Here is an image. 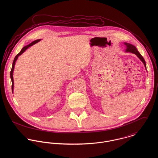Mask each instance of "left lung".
Wrapping results in <instances>:
<instances>
[{
    "label": "left lung",
    "mask_w": 158,
    "mask_h": 158,
    "mask_svg": "<svg viewBox=\"0 0 158 158\" xmlns=\"http://www.w3.org/2000/svg\"><path fill=\"white\" fill-rule=\"evenodd\" d=\"M125 44L127 45V49H126V51L128 52H131L133 53H135L139 58V59L143 62V63L145 65V67H146V63H145V60L143 59L142 56L140 55V53L139 52V51L137 50V49L136 48L135 46H134L132 44H128V43H125Z\"/></svg>",
    "instance_id": "8db88e82"
}]
</instances>
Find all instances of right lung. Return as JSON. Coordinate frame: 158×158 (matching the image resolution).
Segmentation results:
<instances>
[{"label":"right lung","mask_w":158,"mask_h":158,"mask_svg":"<svg viewBox=\"0 0 158 158\" xmlns=\"http://www.w3.org/2000/svg\"><path fill=\"white\" fill-rule=\"evenodd\" d=\"M40 41V40H35V41H33V42H32L31 43H30L29 45H26V46H25V47H23V48H22V50H21V52L15 56V59H14V61H13V65H12V68H11V72H10V77H11V81H12V85H11V89H12V91L13 90V87H14V81H13V70H14V68H15V63H16V60H17V59H18V56H19V55H21L25 51V50H27L29 47H30V46H31V45H33V44H36V43H38V42H39Z\"/></svg>","instance_id":"add662e5"}]
</instances>
